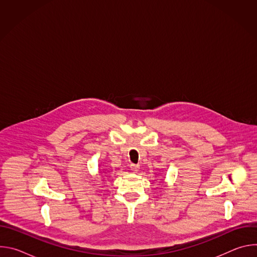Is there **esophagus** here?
<instances>
[{"instance_id":"34e87169","label":"esophagus","mask_w":257,"mask_h":257,"mask_svg":"<svg viewBox=\"0 0 257 257\" xmlns=\"http://www.w3.org/2000/svg\"><path fill=\"white\" fill-rule=\"evenodd\" d=\"M130 169L133 173H137L138 170H139V166L138 165H134V164H131L130 165Z\"/></svg>"}]
</instances>
